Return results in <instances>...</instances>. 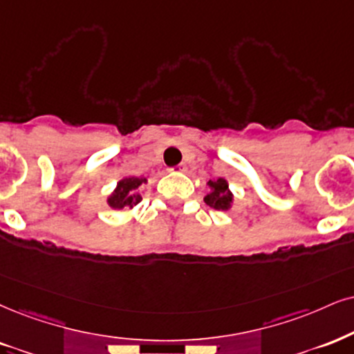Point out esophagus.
Here are the masks:
<instances>
[{
	"mask_svg": "<svg viewBox=\"0 0 354 354\" xmlns=\"http://www.w3.org/2000/svg\"><path fill=\"white\" fill-rule=\"evenodd\" d=\"M176 170H177V172H187V165H185V164H180V165H177Z\"/></svg>",
	"mask_w": 354,
	"mask_h": 354,
	"instance_id": "esophagus-1",
	"label": "esophagus"
}]
</instances>
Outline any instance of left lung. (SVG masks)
I'll return each mask as SVG.
<instances>
[{"label": "left lung", "mask_w": 354, "mask_h": 354, "mask_svg": "<svg viewBox=\"0 0 354 354\" xmlns=\"http://www.w3.org/2000/svg\"><path fill=\"white\" fill-rule=\"evenodd\" d=\"M208 185V194L205 195L203 200L208 207L215 208V210L228 212L231 210L234 203V195L233 192L230 190L228 180L223 177L213 178V180L207 182Z\"/></svg>", "instance_id": "8db88e82"}]
</instances>
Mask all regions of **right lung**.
Segmentation results:
<instances>
[{
  "mask_svg": "<svg viewBox=\"0 0 354 354\" xmlns=\"http://www.w3.org/2000/svg\"><path fill=\"white\" fill-rule=\"evenodd\" d=\"M147 184L144 177H124L118 182L115 189L106 197L108 207L113 210H126L133 208L142 200V185Z\"/></svg>",
  "mask_w": 354,
  "mask_h": 354,
  "instance_id": "right-lung-1",
  "label": "right lung"
}]
</instances>
